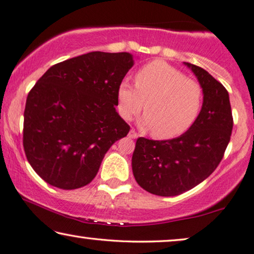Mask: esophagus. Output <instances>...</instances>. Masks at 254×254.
Wrapping results in <instances>:
<instances>
[{"mask_svg":"<svg viewBox=\"0 0 254 254\" xmlns=\"http://www.w3.org/2000/svg\"><path fill=\"white\" fill-rule=\"evenodd\" d=\"M128 137L132 138V139H134V138L138 137V133L133 130V128H131L130 132H128Z\"/></svg>","mask_w":254,"mask_h":254,"instance_id":"obj_1","label":"esophagus"}]
</instances>
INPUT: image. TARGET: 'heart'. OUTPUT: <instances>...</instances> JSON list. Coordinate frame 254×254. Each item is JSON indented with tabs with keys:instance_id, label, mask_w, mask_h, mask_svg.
<instances>
[{
	"instance_id": "obj_1",
	"label": "heart",
	"mask_w": 254,
	"mask_h": 254,
	"mask_svg": "<svg viewBox=\"0 0 254 254\" xmlns=\"http://www.w3.org/2000/svg\"><path fill=\"white\" fill-rule=\"evenodd\" d=\"M202 101L201 85L164 61H153L140 67L134 85L123 80L117 87L120 115L130 120L144 108L142 127L153 130L159 139L187 132L198 119Z\"/></svg>"
}]
</instances>
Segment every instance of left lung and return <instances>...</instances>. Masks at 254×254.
<instances>
[{"label":"left lung","instance_id":"1","mask_svg":"<svg viewBox=\"0 0 254 254\" xmlns=\"http://www.w3.org/2000/svg\"><path fill=\"white\" fill-rule=\"evenodd\" d=\"M203 92L201 112L189 130L169 140L138 138L132 155L137 183L149 193L174 197L205 181L223 158L233 131L228 91L194 64L184 62Z\"/></svg>","mask_w":254,"mask_h":254}]
</instances>
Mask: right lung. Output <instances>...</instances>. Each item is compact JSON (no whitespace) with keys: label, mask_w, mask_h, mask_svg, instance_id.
I'll use <instances>...</instances> for the list:
<instances>
[{"label":"right lung","mask_w":254,"mask_h":254,"mask_svg":"<svg viewBox=\"0 0 254 254\" xmlns=\"http://www.w3.org/2000/svg\"><path fill=\"white\" fill-rule=\"evenodd\" d=\"M133 62L128 53H87L49 67L28 93L24 151L45 182L63 190L85 187L107 151L128 133L115 107Z\"/></svg>","instance_id":"1"}]
</instances>
